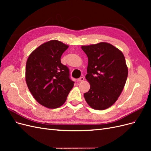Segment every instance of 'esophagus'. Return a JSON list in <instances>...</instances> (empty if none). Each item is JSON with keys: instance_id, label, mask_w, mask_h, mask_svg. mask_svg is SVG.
Masks as SVG:
<instances>
[{"instance_id": "34e87169", "label": "esophagus", "mask_w": 151, "mask_h": 151, "mask_svg": "<svg viewBox=\"0 0 151 151\" xmlns=\"http://www.w3.org/2000/svg\"><path fill=\"white\" fill-rule=\"evenodd\" d=\"M84 78L83 77H81L80 78H79L78 79H77V81L78 82H83V81H84Z\"/></svg>"}]
</instances>
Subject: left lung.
Instances as JSON below:
<instances>
[{
  "label": "left lung",
  "instance_id": "1",
  "mask_svg": "<svg viewBox=\"0 0 151 151\" xmlns=\"http://www.w3.org/2000/svg\"><path fill=\"white\" fill-rule=\"evenodd\" d=\"M81 48L88 57L86 79L90 84L84 98L94 109H107L116 101L125 86L128 76L125 57L119 49L106 42Z\"/></svg>",
  "mask_w": 151,
  "mask_h": 151
}]
</instances>
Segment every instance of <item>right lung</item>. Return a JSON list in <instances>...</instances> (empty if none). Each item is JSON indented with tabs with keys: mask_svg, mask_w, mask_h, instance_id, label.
Wrapping results in <instances>:
<instances>
[{
	"mask_svg": "<svg viewBox=\"0 0 151 151\" xmlns=\"http://www.w3.org/2000/svg\"><path fill=\"white\" fill-rule=\"evenodd\" d=\"M68 45L53 40L33 51L26 65V82L36 101L50 109L61 106L74 86L69 70L60 61Z\"/></svg>",
	"mask_w": 151,
	"mask_h": 151,
	"instance_id": "add662e5",
	"label": "right lung"
}]
</instances>
